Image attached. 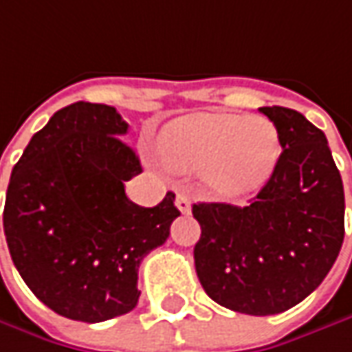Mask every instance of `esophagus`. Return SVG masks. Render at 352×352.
<instances>
[{"instance_id":"esophagus-1","label":"esophagus","mask_w":352,"mask_h":352,"mask_svg":"<svg viewBox=\"0 0 352 352\" xmlns=\"http://www.w3.org/2000/svg\"><path fill=\"white\" fill-rule=\"evenodd\" d=\"M175 206H177V209L183 213V215L191 213V201H189V195H187L185 191H179V193H177Z\"/></svg>"}]
</instances>
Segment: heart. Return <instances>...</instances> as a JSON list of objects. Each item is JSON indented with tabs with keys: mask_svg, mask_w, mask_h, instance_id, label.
Segmentation results:
<instances>
[{
	"mask_svg": "<svg viewBox=\"0 0 352 352\" xmlns=\"http://www.w3.org/2000/svg\"><path fill=\"white\" fill-rule=\"evenodd\" d=\"M159 146L175 169L208 171L219 195L243 197L270 179L280 157V135L262 116L199 114L169 124Z\"/></svg>",
	"mask_w": 352,
	"mask_h": 352,
	"instance_id": "obj_1",
	"label": "heart"
}]
</instances>
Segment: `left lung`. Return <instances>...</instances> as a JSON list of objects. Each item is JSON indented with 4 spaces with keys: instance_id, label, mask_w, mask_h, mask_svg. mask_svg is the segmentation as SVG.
Segmentation results:
<instances>
[{
    "instance_id": "left-lung-1",
    "label": "left lung",
    "mask_w": 352,
    "mask_h": 352,
    "mask_svg": "<svg viewBox=\"0 0 352 352\" xmlns=\"http://www.w3.org/2000/svg\"><path fill=\"white\" fill-rule=\"evenodd\" d=\"M282 155L245 208L195 204L197 278L211 300L241 314L284 312L314 292L344 240V191L327 137L300 112L262 107Z\"/></svg>"
}]
</instances>
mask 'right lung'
<instances>
[{
  "mask_svg": "<svg viewBox=\"0 0 352 352\" xmlns=\"http://www.w3.org/2000/svg\"><path fill=\"white\" fill-rule=\"evenodd\" d=\"M114 107L74 102L38 131L16 163L3 208L12 260L56 314L102 322L139 302V266L169 238L175 193L141 208L124 181L143 173Z\"/></svg>",
  "mask_w": 352,
  "mask_h": 352,
  "instance_id": "1",
  "label": "right lung"
}]
</instances>
